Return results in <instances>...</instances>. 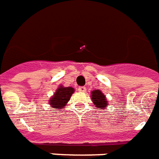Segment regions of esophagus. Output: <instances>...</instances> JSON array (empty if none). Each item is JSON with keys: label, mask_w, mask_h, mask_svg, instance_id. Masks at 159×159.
<instances>
[{"label": "esophagus", "mask_w": 159, "mask_h": 159, "mask_svg": "<svg viewBox=\"0 0 159 159\" xmlns=\"http://www.w3.org/2000/svg\"><path fill=\"white\" fill-rule=\"evenodd\" d=\"M79 90V92H80V93H84L86 91V88L85 87H84V86H82V87H80L78 89Z\"/></svg>", "instance_id": "34e87169"}]
</instances>
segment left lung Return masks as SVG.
Returning <instances> with one entry per match:
<instances>
[{"mask_svg":"<svg viewBox=\"0 0 159 159\" xmlns=\"http://www.w3.org/2000/svg\"><path fill=\"white\" fill-rule=\"evenodd\" d=\"M91 93H92L93 102L96 107L104 109L105 107L107 106V102L105 98V95L100 90H94L91 92Z\"/></svg>","mask_w":159,"mask_h":159,"instance_id":"left-lung-1","label":"left lung"}]
</instances>
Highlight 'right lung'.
Wrapping results in <instances>:
<instances>
[{
    "label": "right lung",
    "mask_w": 159,
    "mask_h": 159,
    "mask_svg": "<svg viewBox=\"0 0 159 159\" xmlns=\"http://www.w3.org/2000/svg\"><path fill=\"white\" fill-rule=\"evenodd\" d=\"M74 91L75 90L71 87L60 86L54 93L53 97L49 101L51 107H52L53 108L58 109V110L63 108V107L66 106L70 100Z\"/></svg>",
    "instance_id": "1"
}]
</instances>
